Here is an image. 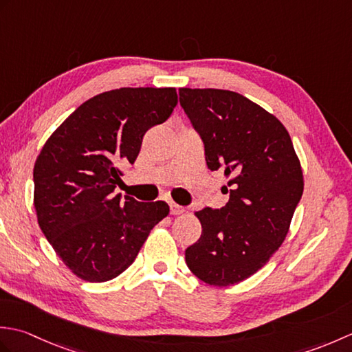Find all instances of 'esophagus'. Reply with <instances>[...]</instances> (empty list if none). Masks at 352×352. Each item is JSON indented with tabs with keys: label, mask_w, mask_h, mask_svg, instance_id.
Here are the masks:
<instances>
[{
	"label": "esophagus",
	"mask_w": 352,
	"mask_h": 352,
	"mask_svg": "<svg viewBox=\"0 0 352 352\" xmlns=\"http://www.w3.org/2000/svg\"><path fill=\"white\" fill-rule=\"evenodd\" d=\"M169 207H170V214H182L184 212V207L178 206L175 203H169Z\"/></svg>",
	"instance_id": "esophagus-1"
}]
</instances>
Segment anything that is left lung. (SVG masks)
Instances as JSON below:
<instances>
[{
  "instance_id": "obj_1",
  "label": "left lung",
  "mask_w": 352,
  "mask_h": 352,
  "mask_svg": "<svg viewBox=\"0 0 352 352\" xmlns=\"http://www.w3.org/2000/svg\"><path fill=\"white\" fill-rule=\"evenodd\" d=\"M180 106L204 144L207 166L230 177L222 208L197 212L203 233L186 263L213 286L241 283L263 267L286 237L304 190L287 130L246 96L182 87Z\"/></svg>"
}]
</instances>
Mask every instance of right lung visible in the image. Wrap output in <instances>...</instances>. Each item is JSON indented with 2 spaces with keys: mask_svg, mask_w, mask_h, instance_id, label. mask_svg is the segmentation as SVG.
<instances>
[{
  "mask_svg": "<svg viewBox=\"0 0 352 352\" xmlns=\"http://www.w3.org/2000/svg\"><path fill=\"white\" fill-rule=\"evenodd\" d=\"M177 106L174 87H121L74 111L37 157V222L57 256L80 278H115L136 258L149 231L169 213L164 201L115 193L119 166L134 163L144 134Z\"/></svg>",
  "mask_w": 352,
  "mask_h": 352,
  "instance_id": "obj_1",
  "label": "right lung"
}]
</instances>
